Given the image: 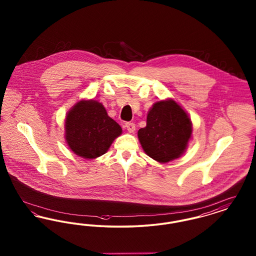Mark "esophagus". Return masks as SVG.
Segmentation results:
<instances>
[{"mask_svg": "<svg viewBox=\"0 0 256 256\" xmlns=\"http://www.w3.org/2000/svg\"><path fill=\"white\" fill-rule=\"evenodd\" d=\"M124 126L126 128L128 132L130 134H134V132H135V124H134V122H126Z\"/></svg>", "mask_w": 256, "mask_h": 256, "instance_id": "obj_1", "label": "esophagus"}]
</instances>
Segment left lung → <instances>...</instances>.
Segmentation results:
<instances>
[{
    "label": "left lung",
    "mask_w": 256,
    "mask_h": 256,
    "mask_svg": "<svg viewBox=\"0 0 256 256\" xmlns=\"http://www.w3.org/2000/svg\"><path fill=\"white\" fill-rule=\"evenodd\" d=\"M192 136L188 114L174 100H159L150 110L138 138L146 154L160 163L182 156Z\"/></svg>",
    "instance_id": "8db88e82"
}]
</instances>
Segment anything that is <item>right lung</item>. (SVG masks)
I'll return each instance as SVG.
<instances>
[{
	"label": "right lung",
	"mask_w": 256,
	"mask_h": 256,
	"mask_svg": "<svg viewBox=\"0 0 256 256\" xmlns=\"http://www.w3.org/2000/svg\"><path fill=\"white\" fill-rule=\"evenodd\" d=\"M121 134V126L97 100H80L67 113L66 142L80 158L94 159L102 156Z\"/></svg>",
	"instance_id": "1"
}]
</instances>
